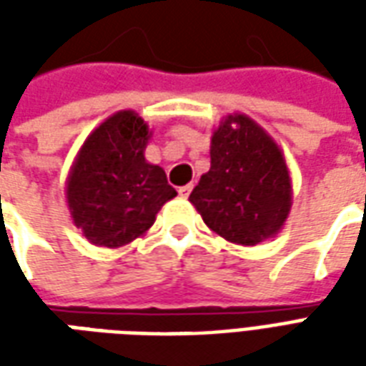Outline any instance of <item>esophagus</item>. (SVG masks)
<instances>
[{"instance_id":"obj_1","label":"esophagus","mask_w":366,"mask_h":366,"mask_svg":"<svg viewBox=\"0 0 366 366\" xmlns=\"http://www.w3.org/2000/svg\"><path fill=\"white\" fill-rule=\"evenodd\" d=\"M192 188H194L192 184H186V186H180V188H178V194H180L182 198H188V196H190Z\"/></svg>"}]
</instances>
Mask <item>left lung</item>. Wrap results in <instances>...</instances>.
I'll list each match as a JSON object with an SVG mask.
<instances>
[{"mask_svg":"<svg viewBox=\"0 0 366 366\" xmlns=\"http://www.w3.org/2000/svg\"><path fill=\"white\" fill-rule=\"evenodd\" d=\"M209 157L212 167L190 194L204 223L235 245L274 237L292 207L290 170L274 139L245 113H233L214 131Z\"/></svg>","mask_w":366,"mask_h":366,"instance_id":"left-lung-1","label":"left lung"}]
</instances>
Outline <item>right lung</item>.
Masks as SVG:
<instances>
[{
	"instance_id": "obj_1",
	"label": "right lung",
	"mask_w": 366,
	"mask_h": 366,
	"mask_svg": "<svg viewBox=\"0 0 366 366\" xmlns=\"http://www.w3.org/2000/svg\"><path fill=\"white\" fill-rule=\"evenodd\" d=\"M151 135L139 113L123 109L94 129L76 154L66 202L92 245L117 249L143 237L176 196L164 170L144 159Z\"/></svg>"
}]
</instances>
